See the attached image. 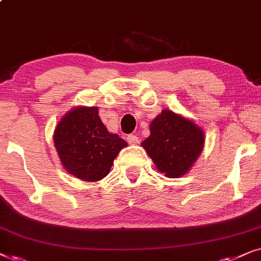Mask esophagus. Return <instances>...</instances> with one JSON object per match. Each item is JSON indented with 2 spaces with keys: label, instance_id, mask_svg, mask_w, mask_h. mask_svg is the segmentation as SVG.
Instances as JSON below:
<instances>
[{
  "label": "esophagus",
  "instance_id": "obj_1",
  "mask_svg": "<svg viewBox=\"0 0 261 261\" xmlns=\"http://www.w3.org/2000/svg\"><path fill=\"white\" fill-rule=\"evenodd\" d=\"M126 141L128 144H136V143H138V137L136 136V135H128V136L126 137Z\"/></svg>",
  "mask_w": 261,
  "mask_h": 261
}]
</instances>
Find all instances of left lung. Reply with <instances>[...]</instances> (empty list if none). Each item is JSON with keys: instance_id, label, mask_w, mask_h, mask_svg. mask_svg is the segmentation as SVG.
Here are the masks:
<instances>
[{"instance_id": "8db88e82", "label": "left lung", "mask_w": 261, "mask_h": 261, "mask_svg": "<svg viewBox=\"0 0 261 261\" xmlns=\"http://www.w3.org/2000/svg\"><path fill=\"white\" fill-rule=\"evenodd\" d=\"M142 147L167 178H180L203 150L204 133L192 120L163 110L150 123V136Z\"/></svg>"}]
</instances>
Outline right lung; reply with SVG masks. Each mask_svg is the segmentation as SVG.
Segmentation results:
<instances>
[{
	"instance_id": "1",
	"label": "right lung",
	"mask_w": 261,
	"mask_h": 261,
	"mask_svg": "<svg viewBox=\"0 0 261 261\" xmlns=\"http://www.w3.org/2000/svg\"><path fill=\"white\" fill-rule=\"evenodd\" d=\"M56 150L67 171L83 181H99L110 173L126 142L111 134L98 107H75L65 114L54 134Z\"/></svg>"
}]
</instances>
